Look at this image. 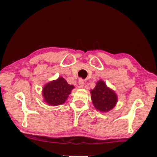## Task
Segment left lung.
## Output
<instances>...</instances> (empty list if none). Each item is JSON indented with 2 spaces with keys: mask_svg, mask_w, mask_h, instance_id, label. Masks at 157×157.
I'll use <instances>...</instances> for the list:
<instances>
[{
  "mask_svg": "<svg viewBox=\"0 0 157 157\" xmlns=\"http://www.w3.org/2000/svg\"><path fill=\"white\" fill-rule=\"evenodd\" d=\"M74 89L62 76L49 81L43 88L42 95L44 101L49 106H59L67 100L71 92Z\"/></svg>",
  "mask_w": 157,
  "mask_h": 157,
  "instance_id": "left-lung-1",
  "label": "left lung"
}]
</instances>
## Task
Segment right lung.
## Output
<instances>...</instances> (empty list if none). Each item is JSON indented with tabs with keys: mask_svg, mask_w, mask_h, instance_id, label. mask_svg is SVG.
<instances>
[{
	"mask_svg": "<svg viewBox=\"0 0 157 157\" xmlns=\"http://www.w3.org/2000/svg\"><path fill=\"white\" fill-rule=\"evenodd\" d=\"M91 94L94 107L101 112H108L113 109L118 101L117 94L103 80L97 81L95 88L91 90Z\"/></svg>",
	"mask_w": 157,
	"mask_h": 157,
	"instance_id": "obj_1",
	"label": "right lung"
}]
</instances>
